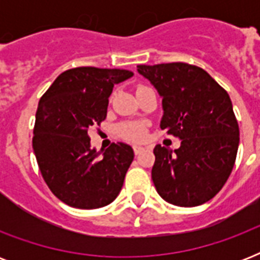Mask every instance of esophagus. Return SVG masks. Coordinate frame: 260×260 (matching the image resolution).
<instances>
[{"label":"esophagus","instance_id":"1","mask_svg":"<svg viewBox=\"0 0 260 260\" xmlns=\"http://www.w3.org/2000/svg\"><path fill=\"white\" fill-rule=\"evenodd\" d=\"M134 152H135V155L142 154V152H144V148H143V147L135 146V147H134Z\"/></svg>","mask_w":260,"mask_h":260}]
</instances>
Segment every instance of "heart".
<instances>
[{"label": "heart", "mask_w": 260, "mask_h": 260, "mask_svg": "<svg viewBox=\"0 0 260 260\" xmlns=\"http://www.w3.org/2000/svg\"><path fill=\"white\" fill-rule=\"evenodd\" d=\"M118 134L129 142H143L147 138V126L143 122H124L118 126Z\"/></svg>", "instance_id": "b5f03b06"}]
</instances>
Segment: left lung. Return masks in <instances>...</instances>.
Masks as SVG:
<instances>
[{
  "instance_id": "obj_1",
  "label": "left lung",
  "mask_w": 260,
  "mask_h": 260,
  "mask_svg": "<svg viewBox=\"0 0 260 260\" xmlns=\"http://www.w3.org/2000/svg\"><path fill=\"white\" fill-rule=\"evenodd\" d=\"M138 71L162 97L160 128L182 140L178 150L154 148L156 191L173 205H202L221 190L236 160L239 125L230 95L187 63L140 64Z\"/></svg>"
}]
</instances>
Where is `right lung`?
Wrapping results in <instances>:
<instances>
[{
  "instance_id": "right-lung-1",
  "label": "right lung",
  "mask_w": 260,
  "mask_h": 260,
  "mask_svg": "<svg viewBox=\"0 0 260 260\" xmlns=\"http://www.w3.org/2000/svg\"><path fill=\"white\" fill-rule=\"evenodd\" d=\"M120 69L77 67L59 75L36 110L32 146L47 186L78 209H97L117 197L134 160L132 147H90L87 131L106 118L114 85L131 78Z\"/></svg>"
}]
</instances>
